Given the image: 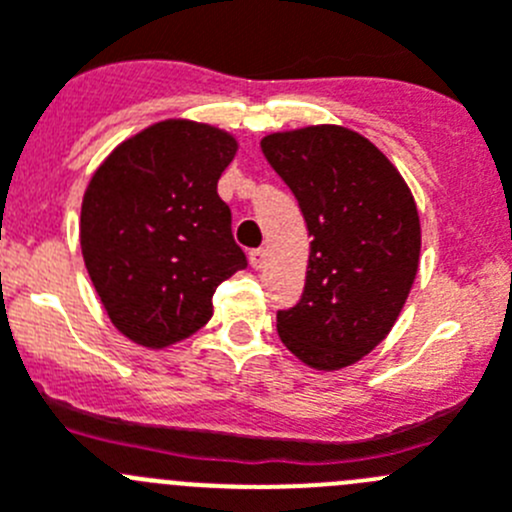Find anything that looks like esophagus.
Listing matches in <instances>:
<instances>
[{
    "mask_svg": "<svg viewBox=\"0 0 512 512\" xmlns=\"http://www.w3.org/2000/svg\"><path fill=\"white\" fill-rule=\"evenodd\" d=\"M248 264H251L253 269H264V264H266L264 248H253V251H248Z\"/></svg>",
    "mask_w": 512,
    "mask_h": 512,
    "instance_id": "34e87169",
    "label": "esophagus"
}]
</instances>
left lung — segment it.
<instances>
[{
    "mask_svg": "<svg viewBox=\"0 0 512 512\" xmlns=\"http://www.w3.org/2000/svg\"><path fill=\"white\" fill-rule=\"evenodd\" d=\"M261 150L314 238L304 294L276 314L281 342L314 369L349 367L387 337L415 284V198L387 155L342 125L271 133Z\"/></svg>",
    "mask_w": 512,
    "mask_h": 512,
    "instance_id": "8db88e82",
    "label": "left lung"
}]
</instances>
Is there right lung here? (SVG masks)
I'll return each instance as SVG.
<instances>
[{"label": "right lung", "mask_w": 512, "mask_h": 512, "mask_svg": "<svg viewBox=\"0 0 512 512\" xmlns=\"http://www.w3.org/2000/svg\"><path fill=\"white\" fill-rule=\"evenodd\" d=\"M231 133L163 120L120 143L87 183L80 246L118 332L148 349L191 337L211 319L218 284L246 269L218 178Z\"/></svg>", "instance_id": "1"}]
</instances>
